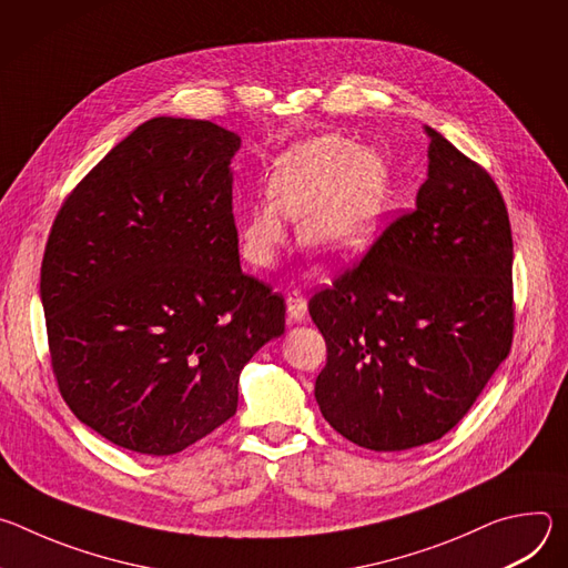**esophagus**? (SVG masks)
Returning a JSON list of instances; mask_svg holds the SVG:
<instances>
[{"label": "esophagus", "instance_id": "obj_1", "mask_svg": "<svg viewBox=\"0 0 568 568\" xmlns=\"http://www.w3.org/2000/svg\"><path fill=\"white\" fill-rule=\"evenodd\" d=\"M287 318L290 321H303L305 318V314H307V301H305V296L301 294V292H290L287 294Z\"/></svg>", "mask_w": 568, "mask_h": 568}]
</instances>
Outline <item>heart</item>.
Wrapping results in <instances>:
<instances>
[{
  "label": "heart",
  "instance_id": "obj_1",
  "mask_svg": "<svg viewBox=\"0 0 568 568\" xmlns=\"http://www.w3.org/2000/svg\"><path fill=\"white\" fill-rule=\"evenodd\" d=\"M388 193V164L377 150L342 136L298 143L276 159L270 197L237 211L242 250L252 263L272 265L287 237L285 215L301 220V242L314 258H351L371 245Z\"/></svg>",
  "mask_w": 568,
  "mask_h": 568
}]
</instances>
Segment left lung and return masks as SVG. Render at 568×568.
<instances>
[{"label": "left lung", "instance_id": "obj_1", "mask_svg": "<svg viewBox=\"0 0 568 568\" xmlns=\"http://www.w3.org/2000/svg\"><path fill=\"white\" fill-rule=\"evenodd\" d=\"M416 209L310 298L328 359L318 409L351 443L402 452L454 429L513 346V233L495 180L434 128Z\"/></svg>", "mask_w": 568, "mask_h": 568}]
</instances>
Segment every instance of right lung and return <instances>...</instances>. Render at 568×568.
Returning a JSON list of instances; mask_svg holds the SVG:
<instances>
[{
  "mask_svg": "<svg viewBox=\"0 0 568 568\" xmlns=\"http://www.w3.org/2000/svg\"><path fill=\"white\" fill-rule=\"evenodd\" d=\"M240 136L156 116L116 143L51 226L40 296L58 388L110 443L171 456L237 409L240 371L285 303L240 270Z\"/></svg>",
  "mask_w": 568,
  "mask_h": 568,
  "instance_id": "obj_1",
  "label": "right lung"
}]
</instances>
